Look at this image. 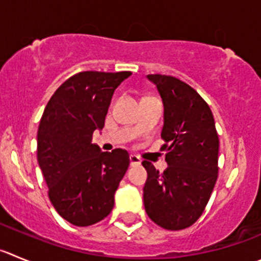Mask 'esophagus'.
<instances>
[{
  "label": "esophagus",
  "instance_id": "obj_1",
  "mask_svg": "<svg viewBox=\"0 0 261 261\" xmlns=\"http://www.w3.org/2000/svg\"><path fill=\"white\" fill-rule=\"evenodd\" d=\"M129 164H130V166L140 165L141 159L138 158V156H136V155H130V156H129Z\"/></svg>",
  "mask_w": 261,
  "mask_h": 261
}]
</instances>
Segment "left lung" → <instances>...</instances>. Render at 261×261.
I'll return each mask as SVG.
<instances>
[{
    "label": "left lung",
    "instance_id": "1",
    "mask_svg": "<svg viewBox=\"0 0 261 261\" xmlns=\"http://www.w3.org/2000/svg\"><path fill=\"white\" fill-rule=\"evenodd\" d=\"M164 105L161 138L168 168L159 173L150 161L143 203L150 219L164 229L192 225L205 210L218 178L219 138L209 105L180 79L148 74Z\"/></svg>",
    "mask_w": 261,
    "mask_h": 261
}]
</instances>
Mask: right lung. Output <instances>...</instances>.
I'll use <instances>...</instances> for the list:
<instances>
[{
  "instance_id": "obj_1",
  "label": "right lung",
  "mask_w": 261,
  "mask_h": 261,
  "mask_svg": "<svg viewBox=\"0 0 261 261\" xmlns=\"http://www.w3.org/2000/svg\"><path fill=\"white\" fill-rule=\"evenodd\" d=\"M130 71H82L64 82L43 111L37 159L56 212L76 227L108 217L114 195L129 166L125 150L103 152L92 143L101 130L119 84Z\"/></svg>"
}]
</instances>
